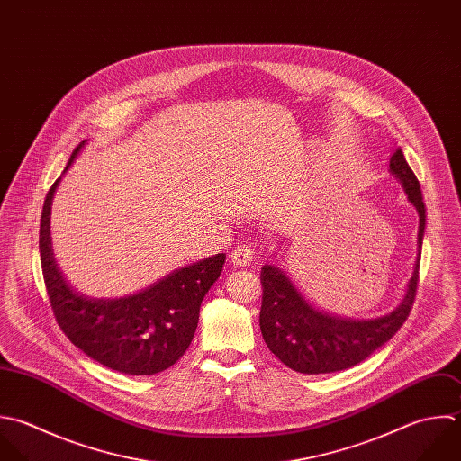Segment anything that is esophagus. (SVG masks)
Masks as SVG:
<instances>
[{"mask_svg":"<svg viewBox=\"0 0 461 461\" xmlns=\"http://www.w3.org/2000/svg\"><path fill=\"white\" fill-rule=\"evenodd\" d=\"M253 255H255V251H253L251 246L240 244V246H237V248L233 249V253H231V262H233L235 266H249V264L253 262Z\"/></svg>","mask_w":461,"mask_h":461,"instance_id":"34e87169","label":"esophagus"}]
</instances>
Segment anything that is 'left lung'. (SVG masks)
Returning <instances> with one entry per match:
<instances>
[{
    "instance_id": "left-lung-1",
    "label": "left lung",
    "mask_w": 461,
    "mask_h": 461,
    "mask_svg": "<svg viewBox=\"0 0 461 461\" xmlns=\"http://www.w3.org/2000/svg\"><path fill=\"white\" fill-rule=\"evenodd\" d=\"M390 170L404 185L408 199L419 210V244L422 248L426 206L419 179L401 149L390 158ZM420 257L402 303L375 320L330 316L312 307L289 276L275 266H264L260 330L267 348L291 370L300 374H332L356 366L390 341L406 323L417 296Z\"/></svg>"
}]
</instances>
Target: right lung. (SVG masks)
Here are the masks:
<instances>
[{"mask_svg":"<svg viewBox=\"0 0 461 461\" xmlns=\"http://www.w3.org/2000/svg\"><path fill=\"white\" fill-rule=\"evenodd\" d=\"M82 145L84 141L77 145L64 172ZM59 181L60 177L44 199L39 253L48 300L60 330L86 356L111 370L154 375L170 368L194 339L201 302L219 278L226 255L219 253L181 267L131 296L87 298L68 284L51 249L50 213Z\"/></svg>","mask_w":461,"mask_h":461,"instance_id":"obj_1","label":"right lung"}]
</instances>
